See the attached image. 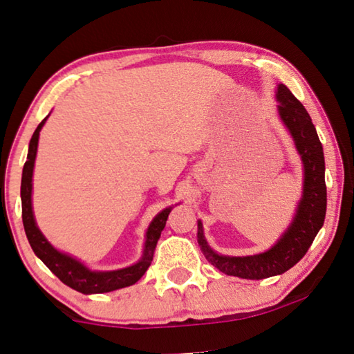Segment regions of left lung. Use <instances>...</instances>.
Returning a JSON list of instances; mask_svg holds the SVG:
<instances>
[{
  "label": "left lung",
  "instance_id": "obj_1",
  "mask_svg": "<svg viewBox=\"0 0 354 354\" xmlns=\"http://www.w3.org/2000/svg\"><path fill=\"white\" fill-rule=\"evenodd\" d=\"M275 97L278 102L277 109L279 119L288 129L289 135L292 136L295 149H297L300 160H302V197L299 200L291 224L288 225L284 234L279 236L275 245L268 248L267 251L259 252V254H219L205 240L203 224L202 221H197V241L203 256L218 270L230 277L263 279L281 275L302 259L324 224L328 194H326L324 181L326 167L323 145H321L307 109L284 84H278Z\"/></svg>",
  "mask_w": 354,
  "mask_h": 354
}]
</instances>
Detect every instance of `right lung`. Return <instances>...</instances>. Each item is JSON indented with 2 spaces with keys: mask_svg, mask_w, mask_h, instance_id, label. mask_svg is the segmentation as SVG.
<instances>
[{
  "mask_svg": "<svg viewBox=\"0 0 354 354\" xmlns=\"http://www.w3.org/2000/svg\"><path fill=\"white\" fill-rule=\"evenodd\" d=\"M50 114H47L49 118ZM47 118L42 119V122L35 130L33 136L30 140L28 146V156H26V162L24 165L22 171V186H20V197H22V219L26 239L30 241L31 250L35 254L46 263L47 268L59 277L62 283L70 286L77 292L82 294H103L111 292L115 289L127 288L135 284L138 279L145 275L147 267L151 266L152 257H154V251L157 246V241L160 239V234L163 227H165L168 214L173 207H168L162 209L154 219L151 221L149 227L146 230L145 236V250L141 259L133 263V266L119 268V270H91L86 263H82L76 257H73L66 252H62L57 248L52 246L42 232L39 230L38 224L35 221L33 214V205H31V191H33V168L36 160V152H38V141H39V131L44 127Z\"/></svg>",
  "mask_w": 354,
  "mask_h": 354,
  "instance_id": "obj_1",
  "label": "right lung"
}]
</instances>
